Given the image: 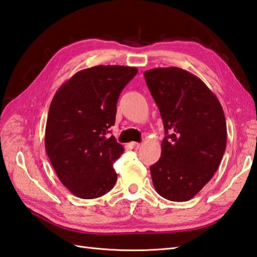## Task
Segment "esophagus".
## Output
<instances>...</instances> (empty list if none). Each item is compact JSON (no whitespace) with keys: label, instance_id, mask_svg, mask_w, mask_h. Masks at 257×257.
Masks as SVG:
<instances>
[{"label":"esophagus","instance_id":"obj_1","mask_svg":"<svg viewBox=\"0 0 257 257\" xmlns=\"http://www.w3.org/2000/svg\"><path fill=\"white\" fill-rule=\"evenodd\" d=\"M140 144H138V143H130L129 144V147H130V149H133V150H137V149H139L140 148Z\"/></svg>","mask_w":257,"mask_h":257}]
</instances>
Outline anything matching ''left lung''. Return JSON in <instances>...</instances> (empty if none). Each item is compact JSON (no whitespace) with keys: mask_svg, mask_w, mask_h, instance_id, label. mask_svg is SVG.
<instances>
[{"mask_svg":"<svg viewBox=\"0 0 257 257\" xmlns=\"http://www.w3.org/2000/svg\"><path fill=\"white\" fill-rule=\"evenodd\" d=\"M144 76L161 114V157L150 167L155 189L174 202L192 199L214 176L226 148V121L217 97L195 75L178 67Z\"/></svg>","mask_w":257,"mask_h":257,"instance_id":"8db88e82","label":"left lung"}]
</instances>
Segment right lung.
Returning a JSON list of instances; mask_svg holds the SVG:
<instances>
[{
    "label": "right lung",
    "instance_id": "obj_1",
    "mask_svg": "<svg viewBox=\"0 0 257 257\" xmlns=\"http://www.w3.org/2000/svg\"><path fill=\"white\" fill-rule=\"evenodd\" d=\"M136 67L98 65L76 73L56 91L48 111L45 148L58 179L80 199L106 194L117 181L113 162L123 147L113 136L120 92Z\"/></svg>",
    "mask_w": 257,
    "mask_h": 257
}]
</instances>
